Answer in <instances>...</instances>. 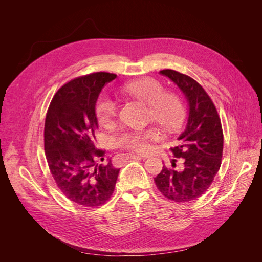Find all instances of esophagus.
Returning a JSON list of instances; mask_svg holds the SVG:
<instances>
[{
    "mask_svg": "<svg viewBox=\"0 0 262 262\" xmlns=\"http://www.w3.org/2000/svg\"><path fill=\"white\" fill-rule=\"evenodd\" d=\"M126 156H128V158H134V157H146V156H141L140 154H128Z\"/></svg>",
    "mask_w": 262,
    "mask_h": 262,
    "instance_id": "1",
    "label": "esophagus"
}]
</instances>
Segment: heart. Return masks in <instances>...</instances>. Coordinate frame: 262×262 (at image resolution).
I'll return each instance as SVG.
<instances>
[{
  "mask_svg": "<svg viewBox=\"0 0 262 262\" xmlns=\"http://www.w3.org/2000/svg\"><path fill=\"white\" fill-rule=\"evenodd\" d=\"M123 91L148 106V118L167 131L177 130L184 121L185 109L178 96L166 93L165 87L154 78L145 77L125 84ZM95 113L100 124L112 125L118 116L117 101L108 95L99 96L95 105ZM157 133L154 129L136 130L121 134L117 138L116 144L138 152H144L148 142L154 140Z\"/></svg>",
  "mask_w": 262,
  "mask_h": 262,
  "instance_id": "1",
  "label": "heart"
}]
</instances>
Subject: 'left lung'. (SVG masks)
I'll use <instances>...</instances> for the list:
<instances>
[{"label":"left lung","instance_id":"left-lung-1","mask_svg":"<svg viewBox=\"0 0 262 262\" xmlns=\"http://www.w3.org/2000/svg\"><path fill=\"white\" fill-rule=\"evenodd\" d=\"M160 73L175 83L188 102L186 128L171 152L182 164L163 166L154 178L164 196L175 202H188L202 195L217 173L223 153V131L216 108L202 86L188 75L173 70Z\"/></svg>","mask_w":262,"mask_h":262}]
</instances>
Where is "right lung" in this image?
Segmentation results:
<instances>
[{"mask_svg": "<svg viewBox=\"0 0 262 262\" xmlns=\"http://www.w3.org/2000/svg\"><path fill=\"white\" fill-rule=\"evenodd\" d=\"M116 74L97 72L74 78L54 95L45 123V152L55 184L68 199L83 207H99L112 196L119 168L112 160L96 163L98 121L95 105ZM104 161V158H101Z\"/></svg>", "mask_w": 262, "mask_h": 262, "instance_id": "obj_1", "label": "right lung"}]
</instances>
